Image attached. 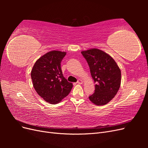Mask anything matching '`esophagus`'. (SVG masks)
Segmentation results:
<instances>
[{
	"mask_svg": "<svg viewBox=\"0 0 148 148\" xmlns=\"http://www.w3.org/2000/svg\"><path fill=\"white\" fill-rule=\"evenodd\" d=\"M83 83V82L82 81V79H78V82H77V83H78V84H82Z\"/></svg>",
	"mask_w": 148,
	"mask_h": 148,
	"instance_id": "1",
	"label": "esophagus"
}]
</instances>
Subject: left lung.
Segmentation results:
<instances>
[{"instance_id":"1","label":"left lung","mask_w":148,"mask_h":148,"mask_svg":"<svg viewBox=\"0 0 148 148\" xmlns=\"http://www.w3.org/2000/svg\"><path fill=\"white\" fill-rule=\"evenodd\" d=\"M81 52L96 83L95 92L89 99L97 106H104L112 99L119 91L120 69L112 57L100 49L94 48Z\"/></svg>"}]
</instances>
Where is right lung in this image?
<instances>
[{
    "mask_svg": "<svg viewBox=\"0 0 148 148\" xmlns=\"http://www.w3.org/2000/svg\"><path fill=\"white\" fill-rule=\"evenodd\" d=\"M65 52L52 51L36 60L31 70L33 87L44 101L51 104L60 102L69 95L73 84L62 73L60 63Z\"/></svg>",
    "mask_w": 148,
    "mask_h": 148,
    "instance_id": "obj_1",
    "label": "right lung"
}]
</instances>
